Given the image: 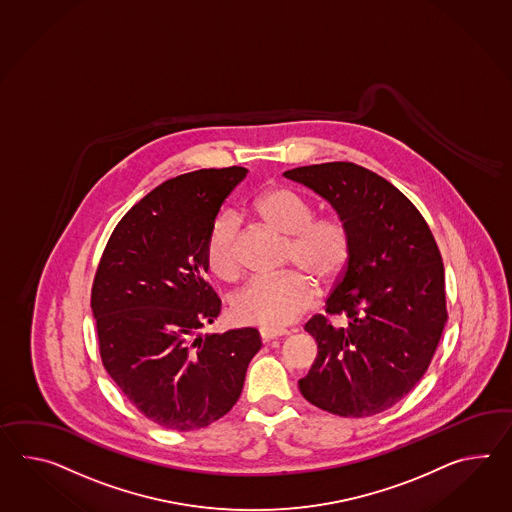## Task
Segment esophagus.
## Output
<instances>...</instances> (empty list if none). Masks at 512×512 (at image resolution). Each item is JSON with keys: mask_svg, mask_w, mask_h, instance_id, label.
I'll use <instances>...</instances> for the list:
<instances>
[{"mask_svg": "<svg viewBox=\"0 0 512 512\" xmlns=\"http://www.w3.org/2000/svg\"><path fill=\"white\" fill-rule=\"evenodd\" d=\"M288 333H290V331H287V329H277V327H261V329H259V335H261L264 342L274 340V338L287 337Z\"/></svg>", "mask_w": 512, "mask_h": 512, "instance_id": "34e87169", "label": "esophagus"}]
</instances>
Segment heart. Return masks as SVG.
I'll return each mask as SVG.
<instances>
[{"instance_id":"obj_1","label":"heart","mask_w":512,"mask_h":512,"mask_svg":"<svg viewBox=\"0 0 512 512\" xmlns=\"http://www.w3.org/2000/svg\"><path fill=\"white\" fill-rule=\"evenodd\" d=\"M253 211L279 235L287 237L285 261L300 270L275 277H257L233 300V312L244 324L283 327L309 311L316 300V285H333L344 274L351 257L348 225L338 216L312 218V207L296 190L268 188L253 201ZM237 220L231 214L214 218L205 257L214 275L237 281L242 272L238 257Z\"/></svg>"}]
</instances>
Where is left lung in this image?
Masks as SVG:
<instances>
[{"instance_id":"left-lung-1","label":"left lung","mask_w":512,"mask_h":512,"mask_svg":"<svg viewBox=\"0 0 512 512\" xmlns=\"http://www.w3.org/2000/svg\"><path fill=\"white\" fill-rule=\"evenodd\" d=\"M285 177L329 201L351 237L348 266L325 301L346 325L324 314L305 324L318 357L301 394L344 418L387 411L422 379L448 320L435 237L407 196L359 164L300 166Z\"/></svg>"}]
</instances>
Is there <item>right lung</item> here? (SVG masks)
I'll list each match as a JSON object with an SVG mask.
<instances>
[{"label": "right lung", "instance_id": "obj_1", "mask_svg": "<svg viewBox=\"0 0 512 512\" xmlns=\"http://www.w3.org/2000/svg\"><path fill=\"white\" fill-rule=\"evenodd\" d=\"M246 174L203 168L164 181L125 212L96 270L90 305L101 362L166 429L194 431L231 411L261 349L253 327L198 335L222 307L205 281L207 235Z\"/></svg>", "mask_w": 512, "mask_h": 512}]
</instances>
